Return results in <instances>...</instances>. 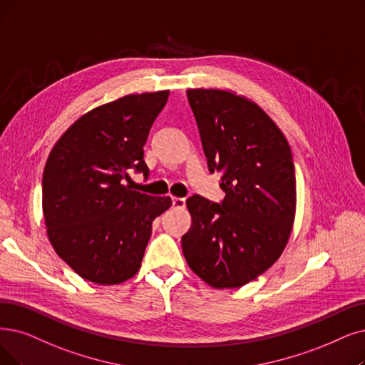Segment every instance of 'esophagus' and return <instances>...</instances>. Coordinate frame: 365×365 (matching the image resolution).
<instances>
[{"label":"esophagus","instance_id":"obj_1","mask_svg":"<svg viewBox=\"0 0 365 365\" xmlns=\"http://www.w3.org/2000/svg\"><path fill=\"white\" fill-rule=\"evenodd\" d=\"M172 207L173 208H184L185 207V199L184 197H178V196H173L172 197Z\"/></svg>","mask_w":365,"mask_h":365}]
</instances>
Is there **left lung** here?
Listing matches in <instances>:
<instances>
[{
    "instance_id": "8db88e82",
    "label": "left lung",
    "mask_w": 365,
    "mask_h": 365,
    "mask_svg": "<svg viewBox=\"0 0 365 365\" xmlns=\"http://www.w3.org/2000/svg\"><path fill=\"white\" fill-rule=\"evenodd\" d=\"M210 172L222 170V203L185 200L188 267L212 287H240L280 257L294 227L297 178L282 130L255 101L229 90L188 88Z\"/></svg>"
}]
</instances>
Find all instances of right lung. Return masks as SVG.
Returning <instances> with one entry per match:
<instances>
[{
    "instance_id": "1",
    "label": "right lung",
    "mask_w": 365,
    "mask_h": 365,
    "mask_svg": "<svg viewBox=\"0 0 365 365\" xmlns=\"http://www.w3.org/2000/svg\"><path fill=\"white\" fill-rule=\"evenodd\" d=\"M169 90L127 94L83 113L56 140L43 172L48 238L82 279L118 284L139 271L153 220L169 196L132 190L136 169L148 177L143 145Z\"/></svg>"
}]
</instances>
